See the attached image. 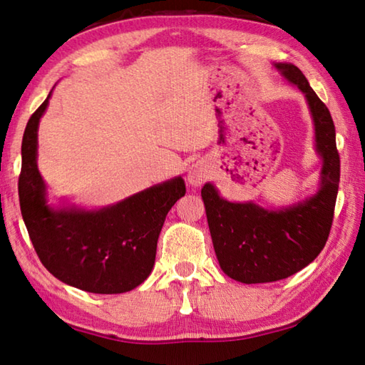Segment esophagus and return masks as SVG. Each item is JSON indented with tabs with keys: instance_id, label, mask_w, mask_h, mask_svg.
Wrapping results in <instances>:
<instances>
[{
	"instance_id": "1",
	"label": "esophagus",
	"mask_w": 365,
	"mask_h": 365,
	"mask_svg": "<svg viewBox=\"0 0 365 365\" xmlns=\"http://www.w3.org/2000/svg\"><path fill=\"white\" fill-rule=\"evenodd\" d=\"M208 175H210V169H208V165L202 160L192 163L188 169V182L191 185L204 183L208 178Z\"/></svg>"
}]
</instances>
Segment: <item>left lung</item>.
Instances as JSON below:
<instances>
[{
    "label": "left lung",
    "mask_w": 365,
    "mask_h": 365,
    "mask_svg": "<svg viewBox=\"0 0 365 365\" xmlns=\"http://www.w3.org/2000/svg\"><path fill=\"white\" fill-rule=\"evenodd\" d=\"M273 66L304 94L314 147L322 161L320 178L312 195L277 208H265L254 200L234 202L224 199L215 183L204 185L200 196L216 259L224 273L243 284L281 281L314 262L327 245L339 191L340 160L329 110L297 66Z\"/></svg>",
    "instance_id": "obj_1"
}]
</instances>
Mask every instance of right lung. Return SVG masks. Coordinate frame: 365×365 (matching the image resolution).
<instances>
[{
    "label": "right lung",
    "mask_w": 365,
    "mask_h": 365,
    "mask_svg": "<svg viewBox=\"0 0 365 365\" xmlns=\"http://www.w3.org/2000/svg\"><path fill=\"white\" fill-rule=\"evenodd\" d=\"M53 89L26 123L21 141L19 197L38 259L61 282L89 293H125L141 285L155 265L168 212L185 196L177 175L105 207H83L61 197L51 204L37 168V131Z\"/></svg>",
    "instance_id": "add662e5"
}]
</instances>
